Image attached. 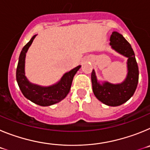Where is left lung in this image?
<instances>
[{
    "instance_id": "8db88e82",
    "label": "left lung",
    "mask_w": 150,
    "mask_h": 150,
    "mask_svg": "<svg viewBox=\"0 0 150 150\" xmlns=\"http://www.w3.org/2000/svg\"><path fill=\"white\" fill-rule=\"evenodd\" d=\"M112 48L128 58V75L121 84H111L106 83L100 85L97 81L94 70L91 72V78L94 95L104 104L116 107L124 104L134 95L137 88L139 79V70L135 55L132 46L122 34L114 31L110 38Z\"/></svg>"
}]
</instances>
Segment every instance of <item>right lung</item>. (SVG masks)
<instances>
[{
    "label": "right lung",
    "instance_id": "1",
    "mask_svg": "<svg viewBox=\"0 0 150 150\" xmlns=\"http://www.w3.org/2000/svg\"><path fill=\"white\" fill-rule=\"evenodd\" d=\"M34 35L22 48L16 68V80L22 93L26 98L40 106H50L63 100L71 89L74 75L81 66L79 65L66 73L57 84L50 87H42L28 82L25 76V59L29 46L35 38Z\"/></svg>",
    "mask_w": 150,
    "mask_h": 150
}]
</instances>
